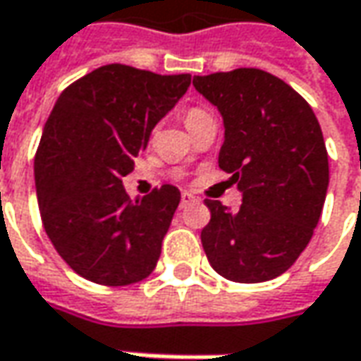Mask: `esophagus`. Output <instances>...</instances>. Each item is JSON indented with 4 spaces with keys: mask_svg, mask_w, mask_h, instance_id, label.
Instances as JSON below:
<instances>
[{
    "mask_svg": "<svg viewBox=\"0 0 361 361\" xmlns=\"http://www.w3.org/2000/svg\"><path fill=\"white\" fill-rule=\"evenodd\" d=\"M195 202H197V198L192 197L190 192H183V197H180V209H186V207H190Z\"/></svg>",
    "mask_w": 361,
    "mask_h": 361,
    "instance_id": "esophagus-1",
    "label": "esophagus"
}]
</instances>
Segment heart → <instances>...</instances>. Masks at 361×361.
<instances>
[{
    "label": "heart",
    "instance_id": "1",
    "mask_svg": "<svg viewBox=\"0 0 361 361\" xmlns=\"http://www.w3.org/2000/svg\"><path fill=\"white\" fill-rule=\"evenodd\" d=\"M209 113L204 111V109H200V107H190L188 111H186V115H185V123H186V127L188 125H192L195 121H198V118H202V117H207Z\"/></svg>",
    "mask_w": 361,
    "mask_h": 361
}]
</instances>
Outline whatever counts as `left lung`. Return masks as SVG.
<instances>
[{
    "mask_svg": "<svg viewBox=\"0 0 361 361\" xmlns=\"http://www.w3.org/2000/svg\"><path fill=\"white\" fill-rule=\"evenodd\" d=\"M192 83L224 118L219 166L243 190L236 212L204 200L202 248L226 280H272L296 262L320 220L330 180L320 123L304 97L256 67L195 75Z\"/></svg>",
    "mask_w": 361,
    "mask_h": 361,
    "instance_id": "obj_1",
    "label": "left lung"
}]
</instances>
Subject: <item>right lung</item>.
<instances>
[{
	"mask_svg": "<svg viewBox=\"0 0 361 361\" xmlns=\"http://www.w3.org/2000/svg\"><path fill=\"white\" fill-rule=\"evenodd\" d=\"M188 85V73L111 63L57 99L35 152V190L51 244L79 276L129 286L154 270L180 192L163 185L133 200L123 176Z\"/></svg>",
	"mask_w": 361,
	"mask_h": 361,
	"instance_id": "1",
	"label": "right lung"
}]
</instances>
